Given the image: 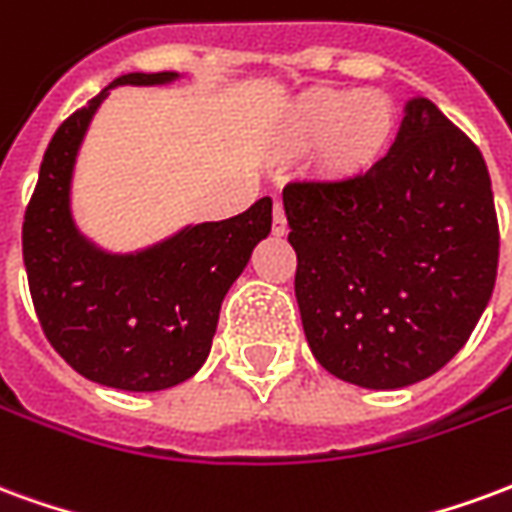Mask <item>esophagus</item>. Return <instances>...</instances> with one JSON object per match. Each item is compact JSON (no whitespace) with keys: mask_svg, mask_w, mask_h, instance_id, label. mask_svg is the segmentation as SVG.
<instances>
[{"mask_svg":"<svg viewBox=\"0 0 512 512\" xmlns=\"http://www.w3.org/2000/svg\"><path fill=\"white\" fill-rule=\"evenodd\" d=\"M271 230L274 235H285L288 233V219H285V208H282V202H274V224H271Z\"/></svg>","mask_w":512,"mask_h":512,"instance_id":"34e87169","label":"esophagus"}]
</instances>
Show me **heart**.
Listing matches in <instances>:
<instances>
[{"mask_svg": "<svg viewBox=\"0 0 512 512\" xmlns=\"http://www.w3.org/2000/svg\"><path fill=\"white\" fill-rule=\"evenodd\" d=\"M395 134V106L381 93L318 90L290 109L288 145H321L323 164L334 172H359L384 153Z\"/></svg>", "mask_w": 512, "mask_h": 512, "instance_id": "obj_1", "label": "heart"}]
</instances>
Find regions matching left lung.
<instances>
[{
    "instance_id": "left-lung-1",
    "label": "left lung",
    "mask_w": 512,
    "mask_h": 512,
    "mask_svg": "<svg viewBox=\"0 0 512 512\" xmlns=\"http://www.w3.org/2000/svg\"><path fill=\"white\" fill-rule=\"evenodd\" d=\"M296 301L332 376L400 389L461 351L494 293L499 224L488 167L428 98H411L395 145L348 178L282 189Z\"/></svg>"
}]
</instances>
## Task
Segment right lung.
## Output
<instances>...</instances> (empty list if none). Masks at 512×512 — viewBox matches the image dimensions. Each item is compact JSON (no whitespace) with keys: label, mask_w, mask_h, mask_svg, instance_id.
I'll return each instance as SVG.
<instances>
[{"label":"right lung","mask_w":512,"mask_h":512,"mask_svg":"<svg viewBox=\"0 0 512 512\" xmlns=\"http://www.w3.org/2000/svg\"><path fill=\"white\" fill-rule=\"evenodd\" d=\"M178 73H126L51 136L24 213V266L43 334L95 384L158 392L211 354L227 290L271 233V197L224 222L194 224L136 255H109L73 224L71 178L95 109L117 84H167Z\"/></svg>","instance_id":"right-lung-1"}]
</instances>
